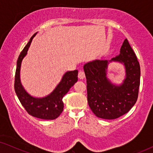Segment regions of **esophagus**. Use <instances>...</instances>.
Instances as JSON below:
<instances>
[{
	"mask_svg": "<svg viewBox=\"0 0 153 153\" xmlns=\"http://www.w3.org/2000/svg\"><path fill=\"white\" fill-rule=\"evenodd\" d=\"M78 76L80 79H83V78H85V73L83 70H79V74H78Z\"/></svg>",
	"mask_w": 153,
	"mask_h": 153,
	"instance_id": "1",
	"label": "esophagus"
}]
</instances>
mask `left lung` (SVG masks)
I'll return each mask as SVG.
<instances>
[{"mask_svg": "<svg viewBox=\"0 0 153 153\" xmlns=\"http://www.w3.org/2000/svg\"><path fill=\"white\" fill-rule=\"evenodd\" d=\"M123 62L126 79L120 86L106 79L108 60H97L83 66L86 77L88 105L98 118L116 119L129 111L137 102L140 85L141 70L133 49L125 39L120 54L111 61Z\"/></svg>", "mask_w": 153, "mask_h": 153, "instance_id": "obj_1", "label": "left lung"}]
</instances>
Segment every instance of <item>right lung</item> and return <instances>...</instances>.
Here are the masks:
<instances>
[{"label":"right lung","mask_w":153,"mask_h":153,"mask_svg":"<svg viewBox=\"0 0 153 153\" xmlns=\"http://www.w3.org/2000/svg\"><path fill=\"white\" fill-rule=\"evenodd\" d=\"M36 33L30 37L18 58L14 77V90L21 104L29 115L44 120H53L57 118L63 111L62 97L78 80V70L67 72L62 76L59 84L47 97L35 98L28 95L23 88L20 82V68L23 58L26 55L27 51Z\"/></svg>","instance_id":"add662e5"}]
</instances>
